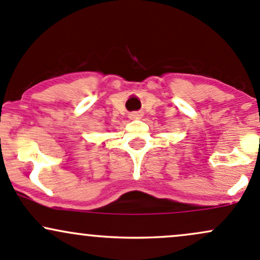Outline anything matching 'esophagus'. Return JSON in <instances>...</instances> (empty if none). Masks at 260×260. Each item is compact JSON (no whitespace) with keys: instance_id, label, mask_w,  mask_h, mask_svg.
Wrapping results in <instances>:
<instances>
[{"instance_id":"1","label":"esophagus","mask_w":260,"mask_h":260,"mask_svg":"<svg viewBox=\"0 0 260 260\" xmlns=\"http://www.w3.org/2000/svg\"><path fill=\"white\" fill-rule=\"evenodd\" d=\"M142 116H143V115H142V112H132V113H129V118L131 119H139Z\"/></svg>"}]
</instances>
